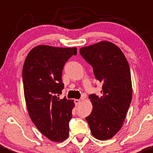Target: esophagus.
Wrapping results in <instances>:
<instances>
[{"mask_svg":"<svg viewBox=\"0 0 153 153\" xmlns=\"http://www.w3.org/2000/svg\"><path fill=\"white\" fill-rule=\"evenodd\" d=\"M80 102H81V101H80L79 100H74V103L76 105H78L80 103Z\"/></svg>","mask_w":153,"mask_h":153,"instance_id":"34e87169","label":"esophagus"}]
</instances>
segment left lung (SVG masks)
<instances>
[{"label": "left lung", "mask_w": 153, "mask_h": 153, "mask_svg": "<svg viewBox=\"0 0 153 153\" xmlns=\"http://www.w3.org/2000/svg\"><path fill=\"white\" fill-rule=\"evenodd\" d=\"M79 53L102 84L101 96H89L93 110L85 119L96 138L110 139L122 127L131 102L130 66L120 48L108 41L83 47Z\"/></svg>", "instance_id": "left-lung-1"}]
</instances>
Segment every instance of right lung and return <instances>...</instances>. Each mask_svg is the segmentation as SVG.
I'll use <instances>...</instances> for the list:
<instances>
[{
	"mask_svg": "<svg viewBox=\"0 0 153 153\" xmlns=\"http://www.w3.org/2000/svg\"><path fill=\"white\" fill-rule=\"evenodd\" d=\"M77 53L76 48L38 45L28 53L23 67V83L30 118L40 133L51 141L68 137L73 100H60L65 62Z\"/></svg>",
	"mask_w": 153,
	"mask_h": 153,
	"instance_id": "1",
	"label": "right lung"
}]
</instances>
